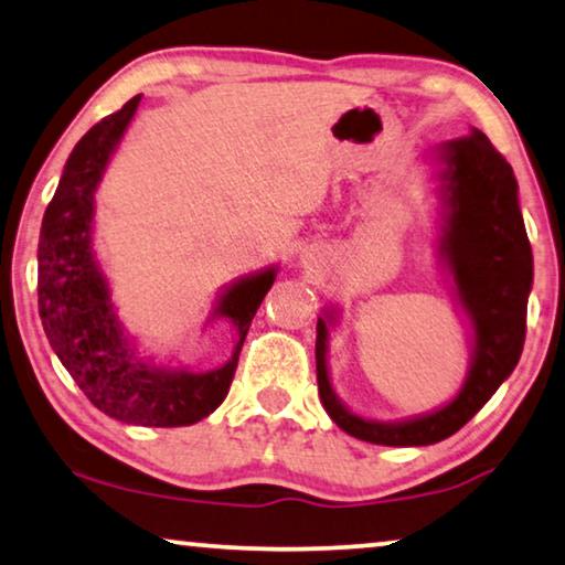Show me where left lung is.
Wrapping results in <instances>:
<instances>
[{
	"label": "left lung",
	"mask_w": 565,
	"mask_h": 565,
	"mask_svg": "<svg viewBox=\"0 0 565 565\" xmlns=\"http://www.w3.org/2000/svg\"><path fill=\"white\" fill-rule=\"evenodd\" d=\"M446 225L441 258L449 264L461 307L475 327L465 388L434 414L381 424L355 416L337 398L327 370V319L317 322L319 398L342 431L381 446H428L449 439L492 398L515 370L525 342L533 250L518 205V180L479 129L439 147Z\"/></svg>",
	"instance_id": "left-lung-1"
}]
</instances>
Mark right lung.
I'll use <instances>...</instances> for the list:
<instances>
[{
  "mask_svg": "<svg viewBox=\"0 0 565 565\" xmlns=\"http://www.w3.org/2000/svg\"><path fill=\"white\" fill-rule=\"evenodd\" d=\"M141 96L100 119L67 157L45 210L38 246V307L57 360L106 416L134 426H190L225 401L250 319L271 289L276 268L246 276L223 294L213 317L238 330L233 358L210 373L141 363L121 332L108 284L94 256V195Z\"/></svg>",
  "mask_w": 565,
  "mask_h": 565,
  "instance_id": "right-lung-1",
  "label": "right lung"
}]
</instances>
